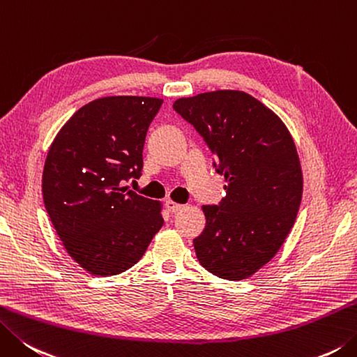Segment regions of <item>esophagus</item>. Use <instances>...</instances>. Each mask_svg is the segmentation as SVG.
Wrapping results in <instances>:
<instances>
[{"mask_svg":"<svg viewBox=\"0 0 357 357\" xmlns=\"http://www.w3.org/2000/svg\"><path fill=\"white\" fill-rule=\"evenodd\" d=\"M165 205H166V208L171 213H177V211L181 210V208H183V205H180V204H177V202H174V200H166Z\"/></svg>","mask_w":357,"mask_h":357,"instance_id":"esophagus-1","label":"esophagus"}]
</instances>
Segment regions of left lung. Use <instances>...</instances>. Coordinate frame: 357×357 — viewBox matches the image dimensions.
I'll list each match as a JSON object with an SVG mask.
<instances>
[{"instance_id":"1","label":"left lung","mask_w":357,"mask_h":357,"mask_svg":"<svg viewBox=\"0 0 357 357\" xmlns=\"http://www.w3.org/2000/svg\"><path fill=\"white\" fill-rule=\"evenodd\" d=\"M174 110L204 138L227 196L204 205L197 259L219 278H248L283 245L297 218L303 174L294 139L275 113L238 90L180 98Z\"/></svg>"}]
</instances>
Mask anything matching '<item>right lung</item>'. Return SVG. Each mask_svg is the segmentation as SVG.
Here are the masks:
<instances>
[{
	"mask_svg": "<svg viewBox=\"0 0 357 357\" xmlns=\"http://www.w3.org/2000/svg\"><path fill=\"white\" fill-rule=\"evenodd\" d=\"M163 100H91L60 129L46 155L45 208L70 257L99 277L135 266L163 227L161 204L127 190L143 171L146 133Z\"/></svg>",
	"mask_w": 357,
	"mask_h": 357,
	"instance_id": "right-lung-1",
	"label": "right lung"
}]
</instances>
